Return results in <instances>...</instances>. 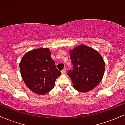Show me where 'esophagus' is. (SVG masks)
Listing matches in <instances>:
<instances>
[{
    "label": "esophagus",
    "instance_id": "34e87169",
    "mask_svg": "<svg viewBox=\"0 0 125 125\" xmlns=\"http://www.w3.org/2000/svg\"><path fill=\"white\" fill-rule=\"evenodd\" d=\"M66 69L64 68L63 69L62 71H61V72H62V74H64L66 73Z\"/></svg>",
    "mask_w": 125,
    "mask_h": 125
}]
</instances>
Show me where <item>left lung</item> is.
<instances>
[{"label":"left lung","instance_id":"8db88e82","mask_svg":"<svg viewBox=\"0 0 125 125\" xmlns=\"http://www.w3.org/2000/svg\"><path fill=\"white\" fill-rule=\"evenodd\" d=\"M73 69L67 75L74 88L87 92L97 86L104 76L105 63L99 53L93 48L82 44L69 51Z\"/></svg>","mask_w":125,"mask_h":125}]
</instances>
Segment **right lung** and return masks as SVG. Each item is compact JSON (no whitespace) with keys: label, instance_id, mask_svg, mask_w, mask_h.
<instances>
[{"label":"right lung","instance_id":"right-lung-1","mask_svg":"<svg viewBox=\"0 0 125 125\" xmlns=\"http://www.w3.org/2000/svg\"><path fill=\"white\" fill-rule=\"evenodd\" d=\"M19 67L26 86L41 95L53 88L56 80L61 74L49 48H41L27 52L21 58Z\"/></svg>","mask_w":125,"mask_h":125}]
</instances>
